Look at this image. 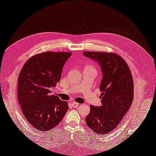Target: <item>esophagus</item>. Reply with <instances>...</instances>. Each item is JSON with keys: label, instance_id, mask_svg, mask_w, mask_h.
I'll list each match as a JSON object with an SVG mask.
<instances>
[{"label": "esophagus", "instance_id": "obj_1", "mask_svg": "<svg viewBox=\"0 0 156 156\" xmlns=\"http://www.w3.org/2000/svg\"><path fill=\"white\" fill-rule=\"evenodd\" d=\"M79 104L77 103V102H72V106H73V108H77V107L79 106Z\"/></svg>", "mask_w": 156, "mask_h": 156}]
</instances>
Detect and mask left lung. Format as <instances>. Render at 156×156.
<instances>
[{
	"mask_svg": "<svg viewBox=\"0 0 156 156\" xmlns=\"http://www.w3.org/2000/svg\"><path fill=\"white\" fill-rule=\"evenodd\" d=\"M83 54L97 62L102 70L100 86L102 106L91 105L86 123L92 131L103 135L118 125L132 104V73L124 59L115 53L84 52Z\"/></svg>",
	"mask_w": 156,
	"mask_h": 156,
	"instance_id": "8db88e82",
	"label": "left lung"
}]
</instances>
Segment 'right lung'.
<instances>
[{"instance_id":"obj_1","label":"right lung","mask_w":156,"mask_h":156,"mask_svg":"<svg viewBox=\"0 0 156 156\" xmlns=\"http://www.w3.org/2000/svg\"><path fill=\"white\" fill-rule=\"evenodd\" d=\"M71 52H45L31 57L18 76V99L24 117L33 127L47 131L60 123L68 102L51 95L60 80L62 68Z\"/></svg>"}]
</instances>
